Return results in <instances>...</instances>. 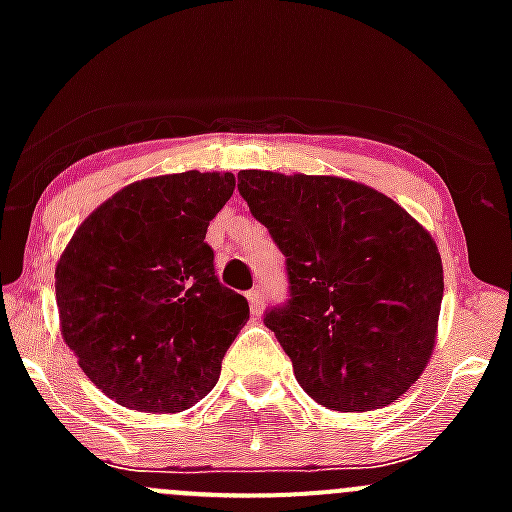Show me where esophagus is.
I'll return each mask as SVG.
<instances>
[{"mask_svg": "<svg viewBox=\"0 0 512 512\" xmlns=\"http://www.w3.org/2000/svg\"><path fill=\"white\" fill-rule=\"evenodd\" d=\"M247 302H250L252 314H255V317H260L262 307H265V292H262L260 287L250 289V292H247Z\"/></svg>", "mask_w": 512, "mask_h": 512, "instance_id": "34e87169", "label": "esophagus"}]
</instances>
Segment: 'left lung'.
Listing matches in <instances>:
<instances>
[{"instance_id": "8db88e82", "label": "left lung", "mask_w": 512, "mask_h": 512, "mask_svg": "<svg viewBox=\"0 0 512 512\" xmlns=\"http://www.w3.org/2000/svg\"><path fill=\"white\" fill-rule=\"evenodd\" d=\"M237 190L287 257L267 312L299 386L332 411H374L416 384L438 337L441 252L379 190L337 175L240 170Z\"/></svg>"}]
</instances>
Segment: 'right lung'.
Instances as JSON below:
<instances>
[{
	"label": "right lung",
	"instance_id": "1",
	"mask_svg": "<svg viewBox=\"0 0 512 512\" xmlns=\"http://www.w3.org/2000/svg\"><path fill=\"white\" fill-rule=\"evenodd\" d=\"M232 190V173L136 180L98 205L61 252V337L116 404L178 414L218 384L250 319L247 299L215 277L205 242Z\"/></svg>",
	"mask_w": 512,
	"mask_h": 512
}]
</instances>
